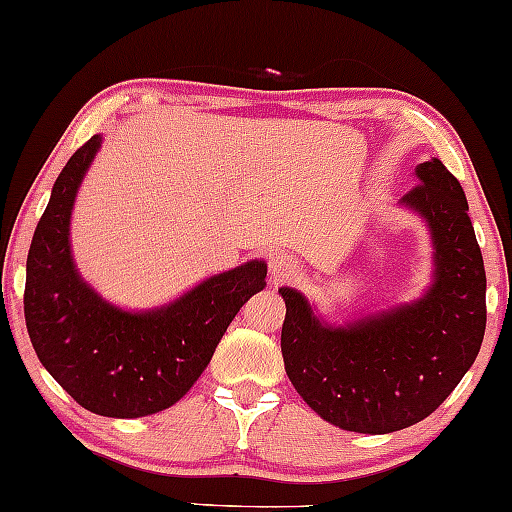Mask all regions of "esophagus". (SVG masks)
<instances>
[{"label":"esophagus","mask_w":512,"mask_h":512,"mask_svg":"<svg viewBox=\"0 0 512 512\" xmlns=\"http://www.w3.org/2000/svg\"><path fill=\"white\" fill-rule=\"evenodd\" d=\"M298 272V263L294 258L287 256V254H280V256H272L270 261V282L275 284H282V282H289L291 277H294Z\"/></svg>","instance_id":"1"}]
</instances>
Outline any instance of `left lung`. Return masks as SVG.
<instances>
[{"label":"left lung","mask_w":512,"mask_h":512,"mask_svg":"<svg viewBox=\"0 0 512 512\" xmlns=\"http://www.w3.org/2000/svg\"><path fill=\"white\" fill-rule=\"evenodd\" d=\"M404 207L426 218L433 287L418 301L329 327L282 287V357L298 395L343 430L386 435L433 414L473 367L487 327V275L461 183L440 159L416 167Z\"/></svg>","instance_id":"8db88e82"}]
</instances>
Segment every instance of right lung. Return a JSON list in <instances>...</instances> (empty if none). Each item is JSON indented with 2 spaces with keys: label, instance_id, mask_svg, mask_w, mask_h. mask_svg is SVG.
Listing matches in <instances>:
<instances>
[{
  "label": "right lung",
  "instance_id": "right-lung-1",
  "mask_svg": "<svg viewBox=\"0 0 512 512\" xmlns=\"http://www.w3.org/2000/svg\"><path fill=\"white\" fill-rule=\"evenodd\" d=\"M98 148L101 136H91L53 183L28 254L25 324L39 362L72 400L98 416L138 418L188 393L242 305L265 287L268 265L249 261L145 313L103 301L70 254L72 204Z\"/></svg>",
  "mask_w": 512,
  "mask_h": 512
}]
</instances>
